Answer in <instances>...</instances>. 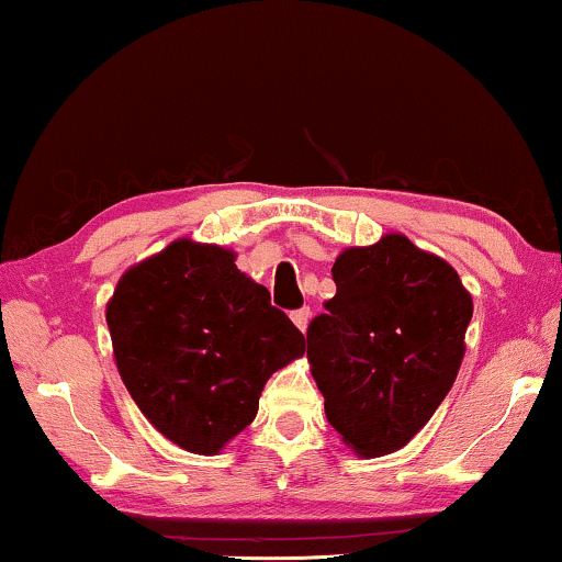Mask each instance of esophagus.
I'll return each instance as SVG.
<instances>
[{
	"label": "esophagus",
	"mask_w": 562,
	"mask_h": 562,
	"mask_svg": "<svg viewBox=\"0 0 562 562\" xmlns=\"http://www.w3.org/2000/svg\"><path fill=\"white\" fill-rule=\"evenodd\" d=\"M291 319H294V325L306 333V327H310V319H312V310L310 306H302V310L291 312Z\"/></svg>",
	"instance_id": "esophagus-1"
}]
</instances>
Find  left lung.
Masks as SVG:
<instances>
[{"label":"left lung","mask_w":562,"mask_h":562,"mask_svg":"<svg viewBox=\"0 0 562 562\" xmlns=\"http://www.w3.org/2000/svg\"><path fill=\"white\" fill-rule=\"evenodd\" d=\"M337 294L306 329V358L327 422L358 456L404 448L456 383L473 317L456 268L404 235L350 248Z\"/></svg>","instance_id":"left-lung-1"}]
</instances>
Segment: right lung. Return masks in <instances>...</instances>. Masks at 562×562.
Segmentation results:
<instances>
[{"label": "right lung", "mask_w": 562, "mask_h": 562, "mask_svg": "<svg viewBox=\"0 0 562 562\" xmlns=\"http://www.w3.org/2000/svg\"><path fill=\"white\" fill-rule=\"evenodd\" d=\"M106 325L130 396L160 435L199 456L243 432L271 373L304 352V335L237 271L235 252L191 240L130 268Z\"/></svg>", "instance_id": "obj_1"}]
</instances>
